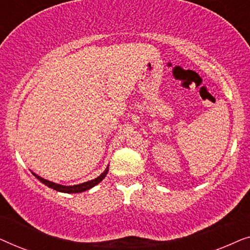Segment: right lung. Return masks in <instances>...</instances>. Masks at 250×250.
Segmentation results:
<instances>
[{
  "label": "right lung",
  "instance_id": "obj_1",
  "mask_svg": "<svg viewBox=\"0 0 250 250\" xmlns=\"http://www.w3.org/2000/svg\"><path fill=\"white\" fill-rule=\"evenodd\" d=\"M108 170H109V166H107V168L104 169V172L100 174L98 177H95V179L91 180V181H87V182H84V183H81V184H76V186H62V184H58V183H54V182H51L49 180H45L43 179V177H41L37 175V174L33 173L34 175H35L36 179H39V181H41L43 184H45L46 187L51 188V189L56 190V191H59V192H63V193H81V192H84V191L86 190H90L91 188H93L97 186L101 182L102 180L104 179L105 175L108 174Z\"/></svg>",
  "mask_w": 250,
  "mask_h": 250
}]
</instances>
